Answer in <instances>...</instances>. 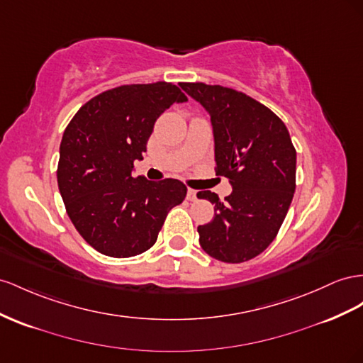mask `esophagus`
<instances>
[{"label":"esophagus","mask_w":363,"mask_h":363,"mask_svg":"<svg viewBox=\"0 0 363 363\" xmlns=\"http://www.w3.org/2000/svg\"><path fill=\"white\" fill-rule=\"evenodd\" d=\"M186 199H188L189 201H195V200H197V191L188 189V194H186Z\"/></svg>","instance_id":"34e87169"}]
</instances>
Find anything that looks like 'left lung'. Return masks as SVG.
<instances>
[{
    "mask_svg": "<svg viewBox=\"0 0 363 363\" xmlns=\"http://www.w3.org/2000/svg\"><path fill=\"white\" fill-rule=\"evenodd\" d=\"M211 116L215 174L232 183L224 201L211 191L199 199L215 204L211 223L199 226L200 246L223 262H244L275 240L295 194L296 151L279 117L232 88L180 84Z\"/></svg>",
    "mask_w": 363,
    "mask_h": 363,
    "instance_id": "left-lung-1",
    "label": "left lung"
}]
</instances>
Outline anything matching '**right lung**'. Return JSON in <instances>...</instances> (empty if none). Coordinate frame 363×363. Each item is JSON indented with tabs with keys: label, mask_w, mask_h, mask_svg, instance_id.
I'll list each match as a JSON object with an SVG mask.
<instances>
[{
	"label": "right lung",
	"mask_w": 363,
	"mask_h": 363,
	"mask_svg": "<svg viewBox=\"0 0 363 363\" xmlns=\"http://www.w3.org/2000/svg\"><path fill=\"white\" fill-rule=\"evenodd\" d=\"M188 101L177 85H122L88 101L68 123L57 186L81 237L106 257L130 258L154 246L166 215L186 197L175 180L134 179L154 123Z\"/></svg>",
	"instance_id": "1"
}]
</instances>
